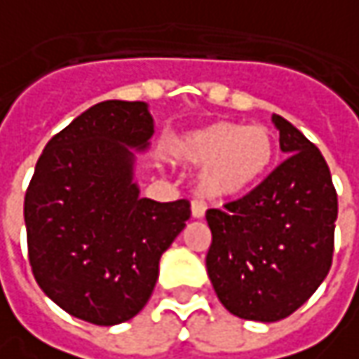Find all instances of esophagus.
<instances>
[{
  "label": "esophagus",
  "mask_w": 359,
  "mask_h": 359,
  "mask_svg": "<svg viewBox=\"0 0 359 359\" xmlns=\"http://www.w3.org/2000/svg\"><path fill=\"white\" fill-rule=\"evenodd\" d=\"M205 205H203V203H193V205H191V217H193V219H203V217H205Z\"/></svg>",
  "instance_id": "1"
}]
</instances>
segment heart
Listing matches in <instances>:
<instances>
[{"mask_svg":"<svg viewBox=\"0 0 359 359\" xmlns=\"http://www.w3.org/2000/svg\"><path fill=\"white\" fill-rule=\"evenodd\" d=\"M182 166H201L196 175L198 195L226 201L255 187L275 154L273 134L265 126L215 122L177 136L168 150Z\"/></svg>","mask_w":359,"mask_h":359,"instance_id":"heart-1","label":"heart"}]
</instances>
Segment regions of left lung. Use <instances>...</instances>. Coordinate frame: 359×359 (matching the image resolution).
Here are the masks:
<instances>
[{
  "mask_svg": "<svg viewBox=\"0 0 359 359\" xmlns=\"http://www.w3.org/2000/svg\"><path fill=\"white\" fill-rule=\"evenodd\" d=\"M287 158L247 196L207 210V273L219 302L241 320L271 323L316 293L332 267L337 195L325 158L273 114Z\"/></svg>",
  "mask_w": 359,
  "mask_h": 359,
  "instance_id": "obj_1",
  "label": "left lung"
}]
</instances>
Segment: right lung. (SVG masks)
<instances>
[{
    "label": "right lung",
    "mask_w": 359,
    "mask_h": 359,
    "mask_svg": "<svg viewBox=\"0 0 359 359\" xmlns=\"http://www.w3.org/2000/svg\"><path fill=\"white\" fill-rule=\"evenodd\" d=\"M152 134L147 102H100L55 134L36 164L24 201L29 265L41 291L78 320H133L191 217L184 198L140 196L136 154Z\"/></svg>",
    "instance_id": "obj_1"
}]
</instances>
